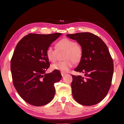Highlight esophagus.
<instances>
[{
	"label": "esophagus",
	"instance_id": "esophagus-1",
	"mask_svg": "<svg viewBox=\"0 0 124 124\" xmlns=\"http://www.w3.org/2000/svg\"><path fill=\"white\" fill-rule=\"evenodd\" d=\"M61 75H62V77H64V76H65V75H66V73H63V72H61Z\"/></svg>",
	"mask_w": 124,
	"mask_h": 124
}]
</instances>
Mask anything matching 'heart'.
Returning a JSON list of instances; mask_svg holds the SVG:
<instances>
[{
  "label": "heart",
  "mask_w": 124,
  "mask_h": 124,
  "mask_svg": "<svg viewBox=\"0 0 124 124\" xmlns=\"http://www.w3.org/2000/svg\"><path fill=\"white\" fill-rule=\"evenodd\" d=\"M56 49L49 46L46 51V55L48 60L54 62L57 60V51H64V60L58 62L51 66L52 70H59L63 73L68 72L72 68L74 62H79L83 56L82 48L72 40L64 38L58 41L56 44Z\"/></svg>",
  "instance_id": "1"
}]
</instances>
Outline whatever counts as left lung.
<instances>
[{"mask_svg": "<svg viewBox=\"0 0 124 124\" xmlns=\"http://www.w3.org/2000/svg\"><path fill=\"white\" fill-rule=\"evenodd\" d=\"M66 35L77 40L83 50L82 58L74 70L85 75H72L73 97L84 106L97 104L107 95L112 80L114 65L108 47L100 38L91 33Z\"/></svg>", "mask_w": 124, "mask_h": 124, "instance_id": "obj_1", "label": "left lung"}]
</instances>
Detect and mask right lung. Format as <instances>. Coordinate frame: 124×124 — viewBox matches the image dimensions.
Instances as JSON below:
<instances>
[{
  "label": "right lung",
  "instance_id": "1",
  "mask_svg": "<svg viewBox=\"0 0 124 124\" xmlns=\"http://www.w3.org/2000/svg\"><path fill=\"white\" fill-rule=\"evenodd\" d=\"M61 33L29 34L17 44L11 60L15 87L27 103L42 106L51 102L55 93L54 84L62 78L59 70L45 72L50 66L46 51Z\"/></svg>",
  "mask_w": 124,
  "mask_h": 124
}]
</instances>
